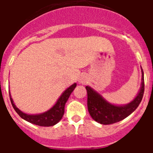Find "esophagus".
Returning a JSON list of instances; mask_svg holds the SVG:
<instances>
[{
  "label": "esophagus",
  "mask_w": 153,
  "mask_h": 153,
  "mask_svg": "<svg viewBox=\"0 0 153 153\" xmlns=\"http://www.w3.org/2000/svg\"><path fill=\"white\" fill-rule=\"evenodd\" d=\"M79 83H83V84H85V83H86V82H87V77H86V76L82 75L80 77H79Z\"/></svg>",
  "instance_id": "34e87169"
}]
</instances>
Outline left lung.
<instances>
[{
  "instance_id": "1",
  "label": "left lung",
  "mask_w": 153,
  "mask_h": 153,
  "mask_svg": "<svg viewBox=\"0 0 153 153\" xmlns=\"http://www.w3.org/2000/svg\"><path fill=\"white\" fill-rule=\"evenodd\" d=\"M143 73L142 86L136 98L131 102L124 106H115L109 103L99 93L94 91L90 86H86L87 90V106L88 111L93 120L103 125H109L120 122L126 118L136 110L141 102L144 93V74Z\"/></svg>"
}]
</instances>
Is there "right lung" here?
Listing matches in <instances>:
<instances>
[{"instance_id": "1", "label": "right lung", "mask_w": 153, "mask_h": 153, "mask_svg": "<svg viewBox=\"0 0 153 153\" xmlns=\"http://www.w3.org/2000/svg\"><path fill=\"white\" fill-rule=\"evenodd\" d=\"M76 86V83H74L72 86H70L69 88H67L62 93V95L58 99V100L56 101L54 106L51 109L45 113L37 115H29L21 112L18 108L16 107L13 103V100L10 97V92H9V94H10V102H11L13 109L21 118L30 123L40 126H52L57 123L63 117V114H64L65 104L68 100L70 94L74 91Z\"/></svg>"}]
</instances>
